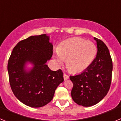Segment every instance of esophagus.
<instances>
[{"mask_svg": "<svg viewBox=\"0 0 121 121\" xmlns=\"http://www.w3.org/2000/svg\"><path fill=\"white\" fill-rule=\"evenodd\" d=\"M64 80H65H65L68 79H69V76H68V75H67L66 74L64 73Z\"/></svg>", "mask_w": 121, "mask_h": 121, "instance_id": "34e87169", "label": "esophagus"}]
</instances>
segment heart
<instances>
[{
  "mask_svg": "<svg viewBox=\"0 0 121 121\" xmlns=\"http://www.w3.org/2000/svg\"><path fill=\"white\" fill-rule=\"evenodd\" d=\"M97 53V48L92 42L74 37L60 43L57 54L54 56L57 65H62L66 60L68 70L73 73L82 72L92 64Z\"/></svg>",
  "mask_w": 121,
  "mask_h": 121,
  "instance_id": "1",
  "label": "heart"
}]
</instances>
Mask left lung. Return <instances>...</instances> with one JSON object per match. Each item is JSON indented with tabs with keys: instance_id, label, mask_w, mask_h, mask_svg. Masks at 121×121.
I'll return each mask as SVG.
<instances>
[{
	"instance_id": "1",
	"label": "left lung",
	"mask_w": 121,
	"mask_h": 121,
	"mask_svg": "<svg viewBox=\"0 0 121 121\" xmlns=\"http://www.w3.org/2000/svg\"><path fill=\"white\" fill-rule=\"evenodd\" d=\"M96 41L98 52L90 65L81 73L70 76L73 84V100L83 107L96 104L107 94L111 85L113 63L106 45L100 39Z\"/></svg>"
}]
</instances>
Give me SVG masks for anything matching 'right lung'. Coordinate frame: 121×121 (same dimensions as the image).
Listing matches in <instances>:
<instances>
[{
    "mask_svg": "<svg viewBox=\"0 0 121 121\" xmlns=\"http://www.w3.org/2000/svg\"><path fill=\"white\" fill-rule=\"evenodd\" d=\"M46 35L33 36L20 41L13 50L8 62L11 88L15 96L31 107H43L52 100L64 81L61 70L52 71L46 64L53 55V45ZM33 67L30 70L26 64Z\"/></svg>",
    "mask_w": 121,
    "mask_h": 121,
    "instance_id": "1",
    "label": "right lung"
}]
</instances>
